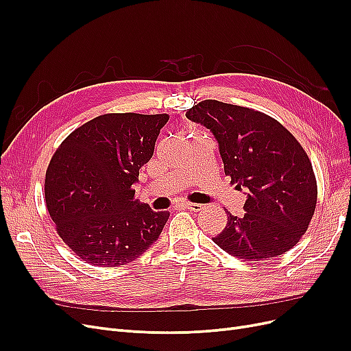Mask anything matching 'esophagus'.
<instances>
[{
    "label": "esophagus",
    "instance_id": "esophagus-1",
    "mask_svg": "<svg viewBox=\"0 0 351 351\" xmlns=\"http://www.w3.org/2000/svg\"><path fill=\"white\" fill-rule=\"evenodd\" d=\"M182 208H185V209H189V210H192V212H199V210H202V205H199V204H192V202H185V204H182Z\"/></svg>",
    "mask_w": 351,
    "mask_h": 351
}]
</instances>
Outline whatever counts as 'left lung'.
<instances>
[{"label":"left lung","instance_id":"obj_1","mask_svg":"<svg viewBox=\"0 0 351 351\" xmlns=\"http://www.w3.org/2000/svg\"><path fill=\"white\" fill-rule=\"evenodd\" d=\"M186 118L210 129L225 173L249 191L245 216L228 212L213 242L246 262L278 257L306 233L317 204V180L299 141L274 118L215 99L186 110Z\"/></svg>","mask_w":351,"mask_h":351}]
</instances>
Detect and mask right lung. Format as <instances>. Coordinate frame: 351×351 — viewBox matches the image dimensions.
<instances>
[{
	"mask_svg": "<svg viewBox=\"0 0 351 351\" xmlns=\"http://www.w3.org/2000/svg\"><path fill=\"white\" fill-rule=\"evenodd\" d=\"M168 114H105L71 132L45 173V204L57 233L84 262L118 267L159 237L169 212L135 199L139 169L154 155Z\"/></svg>",
	"mask_w": 351,
	"mask_h": 351,
	"instance_id": "add662e5",
	"label": "right lung"
}]
</instances>
